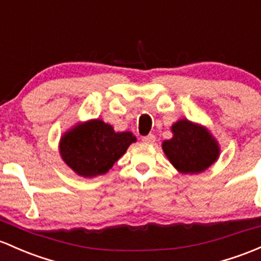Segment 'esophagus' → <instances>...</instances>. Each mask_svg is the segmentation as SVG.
<instances>
[{
    "label": "esophagus",
    "mask_w": 261,
    "mask_h": 261,
    "mask_svg": "<svg viewBox=\"0 0 261 261\" xmlns=\"http://www.w3.org/2000/svg\"><path fill=\"white\" fill-rule=\"evenodd\" d=\"M142 141L145 143V144H153L154 142H155V136L154 134H148V136L143 137Z\"/></svg>",
    "instance_id": "1"
}]
</instances>
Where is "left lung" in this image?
I'll list each match as a JSON object with an SVG mask.
<instances>
[{
    "mask_svg": "<svg viewBox=\"0 0 261 261\" xmlns=\"http://www.w3.org/2000/svg\"><path fill=\"white\" fill-rule=\"evenodd\" d=\"M172 130L174 137L163 143V150L179 172L195 174L217 161L219 147L205 128L181 119L173 124Z\"/></svg>",
    "mask_w": 261,
    "mask_h": 261,
    "instance_id": "obj_1",
    "label": "left lung"
}]
</instances>
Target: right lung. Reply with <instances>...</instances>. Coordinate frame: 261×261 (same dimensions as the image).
Returning a JSON list of instances; mask_svg holds the SVG:
<instances>
[{"label":"right lung","instance_id":"obj_1","mask_svg":"<svg viewBox=\"0 0 261 261\" xmlns=\"http://www.w3.org/2000/svg\"><path fill=\"white\" fill-rule=\"evenodd\" d=\"M137 138L130 132L116 133L99 119L77 125L61 139L62 159L77 174L96 176L107 173Z\"/></svg>","mask_w":261,"mask_h":261}]
</instances>
